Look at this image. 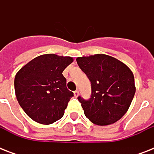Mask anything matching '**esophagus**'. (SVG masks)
I'll use <instances>...</instances> for the list:
<instances>
[{
  "label": "esophagus",
  "instance_id": "obj_1",
  "mask_svg": "<svg viewBox=\"0 0 154 154\" xmlns=\"http://www.w3.org/2000/svg\"><path fill=\"white\" fill-rule=\"evenodd\" d=\"M78 95H79V91H78V90L77 89V90H75V91H74V96L77 97Z\"/></svg>",
  "mask_w": 154,
  "mask_h": 154
}]
</instances>
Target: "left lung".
<instances>
[{"mask_svg": "<svg viewBox=\"0 0 154 154\" xmlns=\"http://www.w3.org/2000/svg\"><path fill=\"white\" fill-rule=\"evenodd\" d=\"M77 62L91 83L90 97H77L85 117L98 125L112 124L121 119L136 91L129 68L105 54L77 57Z\"/></svg>", "mask_w": 154, "mask_h": 154, "instance_id": "left-lung-1", "label": "left lung"}]
</instances>
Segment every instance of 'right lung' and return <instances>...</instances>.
<instances>
[{
	"mask_svg": "<svg viewBox=\"0 0 154 154\" xmlns=\"http://www.w3.org/2000/svg\"><path fill=\"white\" fill-rule=\"evenodd\" d=\"M72 60L70 57L45 54L32 59L17 73V100L31 119L49 125L63 117L73 93L67 89L62 72Z\"/></svg>",
	"mask_w": 154,
	"mask_h": 154,
	"instance_id": "add662e5",
	"label": "right lung"
}]
</instances>
